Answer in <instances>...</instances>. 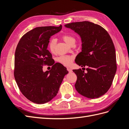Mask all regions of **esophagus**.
Listing matches in <instances>:
<instances>
[{"mask_svg": "<svg viewBox=\"0 0 129 129\" xmlns=\"http://www.w3.org/2000/svg\"><path fill=\"white\" fill-rule=\"evenodd\" d=\"M67 71H68L69 73H71V72H72V70L71 68H67Z\"/></svg>", "mask_w": 129, "mask_h": 129, "instance_id": "1", "label": "esophagus"}]
</instances>
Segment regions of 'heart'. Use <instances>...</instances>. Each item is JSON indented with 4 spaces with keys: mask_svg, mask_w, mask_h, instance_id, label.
Segmentation results:
<instances>
[{
    "mask_svg": "<svg viewBox=\"0 0 129 129\" xmlns=\"http://www.w3.org/2000/svg\"><path fill=\"white\" fill-rule=\"evenodd\" d=\"M62 39L66 43H67L68 45L70 46L74 44V43L75 42V38L71 36V35L68 34H64L62 35ZM56 42V40L55 39H52L49 41L48 48L50 52L52 53H54L55 51ZM73 60V57L70 55H62L58 57L57 58L58 62L64 66H69L72 63Z\"/></svg>",
    "mask_w": 129,
    "mask_h": 129,
    "instance_id": "obj_1",
    "label": "heart"
}]
</instances>
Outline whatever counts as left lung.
I'll list each match as a JSON object with an SVG mask.
<instances>
[{
  "label": "left lung",
  "mask_w": 129,
  "mask_h": 129,
  "mask_svg": "<svg viewBox=\"0 0 129 129\" xmlns=\"http://www.w3.org/2000/svg\"><path fill=\"white\" fill-rule=\"evenodd\" d=\"M64 26L81 38L82 52L75 62L82 67L88 66L86 73L81 69L73 71L77 77L75 89L87 98H99L110 89L117 70L115 48L110 35L102 26L87 21Z\"/></svg>",
  "instance_id": "1"
}]
</instances>
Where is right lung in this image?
Masks as SVG:
<instances>
[{
	"instance_id": "right-lung-1",
	"label": "right lung",
	"mask_w": 129,
	"mask_h": 129,
	"mask_svg": "<svg viewBox=\"0 0 129 129\" xmlns=\"http://www.w3.org/2000/svg\"><path fill=\"white\" fill-rule=\"evenodd\" d=\"M60 26L36 27L23 36L15 52L14 76L21 93L31 102L44 104L58 92L67 68L53 61L47 47L50 37L61 30ZM44 65H52L43 72Z\"/></svg>"
}]
</instances>
